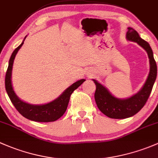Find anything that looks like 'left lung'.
I'll return each mask as SVG.
<instances>
[{
  "instance_id": "1",
  "label": "left lung",
  "mask_w": 158,
  "mask_h": 158,
  "mask_svg": "<svg viewBox=\"0 0 158 158\" xmlns=\"http://www.w3.org/2000/svg\"><path fill=\"white\" fill-rule=\"evenodd\" d=\"M126 39L137 43L147 52L150 62V71L142 88L132 97L124 100L113 97L104 86L96 80H93L96 84L94 98L97 107L104 115L112 118H126L139 113L147 102L157 77V64L150 45L142 40L131 27L128 28Z\"/></svg>"
}]
</instances>
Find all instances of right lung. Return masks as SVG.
<instances>
[{"instance_id":"1","label":"right lung","mask_w":158,"mask_h":158,"mask_svg":"<svg viewBox=\"0 0 158 158\" xmlns=\"http://www.w3.org/2000/svg\"><path fill=\"white\" fill-rule=\"evenodd\" d=\"M23 44V42L13 52L9 60V64H8L5 76V88L8 97H10V100L14 104L17 111L25 118L32 121L40 122V123H49V122L56 121L65 113L71 94L74 92V90L80 87L85 81V80L81 79L77 81V82L66 89L56 100L48 103L43 104V105H32V104L25 103L16 95L13 89L12 83H11V73H12L14 60Z\"/></svg>"}]
</instances>
